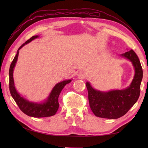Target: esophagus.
Listing matches in <instances>:
<instances>
[{"instance_id": "esophagus-1", "label": "esophagus", "mask_w": 148, "mask_h": 148, "mask_svg": "<svg viewBox=\"0 0 148 148\" xmlns=\"http://www.w3.org/2000/svg\"><path fill=\"white\" fill-rule=\"evenodd\" d=\"M85 77H86V74L84 73V72H81L77 74V78L79 79H83Z\"/></svg>"}]
</instances>
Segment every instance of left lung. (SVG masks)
Listing matches in <instances>:
<instances>
[{
    "instance_id": "1",
    "label": "left lung",
    "mask_w": 148,
    "mask_h": 148,
    "mask_svg": "<svg viewBox=\"0 0 148 148\" xmlns=\"http://www.w3.org/2000/svg\"><path fill=\"white\" fill-rule=\"evenodd\" d=\"M121 56L129 60L135 69L134 77L128 88L101 92L94 89L89 82L86 83L90 107L97 117L108 119L120 118L129 111L139 97L143 76L139 59L132 49L121 54Z\"/></svg>"
}]
</instances>
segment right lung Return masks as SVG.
Listing matches in <instances>:
<instances>
[{
  "instance_id": "right-lung-1",
  "label": "right lung",
  "mask_w": 148,
  "mask_h": 148,
  "mask_svg": "<svg viewBox=\"0 0 148 148\" xmlns=\"http://www.w3.org/2000/svg\"><path fill=\"white\" fill-rule=\"evenodd\" d=\"M38 36H32L31 38L23 43L20 48H18L17 53L12 60L11 64L9 67V91H10L11 95L12 98L14 100L16 103H17L19 108L25 114L34 118H44L49 117L55 115L57 112L59 108L58 103V97L60 93H61L62 89L64 88L66 84L71 83L72 79L63 81L62 82L57 83L53 87L51 93L49 95L48 97L45 102L42 103H36L29 102V100L24 99L23 97H21L20 93L16 91L14 86V79H13V71L15 67L16 63L17 62L19 50L22 47L24 46L27 43L32 41L35 39Z\"/></svg>"
}]
</instances>
